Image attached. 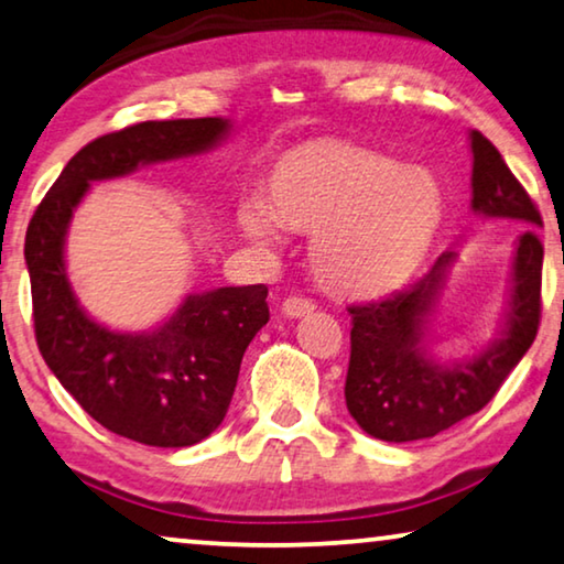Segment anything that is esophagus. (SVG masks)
<instances>
[{
  "mask_svg": "<svg viewBox=\"0 0 564 564\" xmlns=\"http://www.w3.org/2000/svg\"><path fill=\"white\" fill-rule=\"evenodd\" d=\"M283 314L291 316V319H296V316H304L308 312H314L316 304L312 299H304V296H289L283 301Z\"/></svg>",
  "mask_w": 564,
  "mask_h": 564,
  "instance_id": "obj_1",
  "label": "esophagus"
}]
</instances>
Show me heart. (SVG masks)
I'll list each match as a JSON object with an SVG mask.
<instances>
[{
	"label": "heart",
	"mask_w": 564,
	"mask_h": 564,
	"mask_svg": "<svg viewBox=\"0 0 564 564\" xmlns=\"http://www.w3.org/2000/svg\"><path fill=\"white\" fill-rule=\"evenodd\" d=\"M444 196L432 173L376 150L312 142L275 165L271 204L248 199L237 221L273 245L281 227L314 232L316 279L337 296L380 299L419 271L437 237Z\"/></svg>",
	"instance_id": "heart-1"
}]
</instances>
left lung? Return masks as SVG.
Returning <instances> with one entry per match:
<instances>
[{
	"instance_id": "obj_1",
	"label": "left lung",
	"mask_w": 564,
	"mask_h": 564,
	"mask_svg": "<svg viewBox=\"0 0 564 564\" xmlns=\"http://www.w3.org/2000/svg\"><path fill=\"white\" fill-rule=\"evenodd\" d=\"M475 214L542 227L529 194L494 142L470 132ZM544 248L534 229H523L513 248L511 293L501 335L486 350L440 362L430 352V322L455 252H444L422 281L378 304L350 306V368L345 401L355 422L383 442L434 437L473 416L494 399L509 372L534 343L542 316Z\"/></svg>"
}]
</instances>
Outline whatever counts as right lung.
<instances>
[{"instance_id": "right-lung-1", "label": "right lung", "mask_w": 564, "mask_h": 564, "mask_svg": "<svg viewBox=\"0 0 564 564\" xmlns=\"http://www.w3.org/2000/svg\"><path fill=\"white\" fill-rule=\"evenodd\" d=\"M221 117L140 122L101 134L70 158L30 219L25 260L35 339L61 386L105 430L150 447H192L217 430L242 355L268 324V289L225 285L188 293L150 332H115L78 304L66 273V235L94 181L217 148Z\"/></svg>"}]
</instances>
